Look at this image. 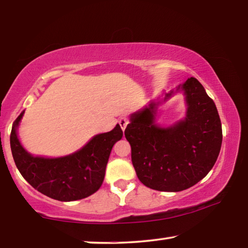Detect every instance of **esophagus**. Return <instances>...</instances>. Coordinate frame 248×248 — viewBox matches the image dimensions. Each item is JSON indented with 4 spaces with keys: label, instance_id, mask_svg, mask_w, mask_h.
<instances>
[{
    "label": "esophagus",
    "instance_id": "obj_1",
    "mask_svg": "<svg viewBox=\"0 0 248 248\" xmlns=\"http://www.w3.org/2000/svg\"><path fill=\"white\" fill-rule=\"evenodd\" d=\"M128 124H129V118H128V117H121V118L119 119V124H120V127H121V129L124 130V131L125 127H127V125H128Z\"/></svg>",
    "mask_w": 248,
    "mask_h": 248
}]
</instances>
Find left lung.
<instances>
[{
  "mask_svg": "<svg viewBox=\"0 0 248 248\" xmlns=\"http://www.w3.org/2000/svg\"><path fill=\"white\" fill-rule=\"evenodd\" d=\"M177 91L186 96L184 120L159 127L155 124L159 102H151L131 115L124 130L138 178L158 191H182L194 186L211 170L221 150V120L203 86L190 78ZM171 94L173 91L165 94L164 100Z\"/></svg>",
  "mask_w": 248,
  "mask_h": 248,
  "instance_id": "obj_1",
  "label": "left lung"
}]
</instances>
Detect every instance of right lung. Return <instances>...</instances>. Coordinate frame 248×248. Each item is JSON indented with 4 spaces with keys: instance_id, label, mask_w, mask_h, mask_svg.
Here are the masks:
<instances>
[{
    "instance_id": "1",
    "label": "right lung",
    "mask_w": 248,
    "mask_h": 248,
    "mask_svg": "<svg viewBox=\"0 0 248 248\" xmlns=\"http://www.w3.org/2000/svg\"><path fill=\"white\" fill-rule=\"evenodd\" d=\"M23 115L24 111L14 121L10 137L14 162L23 177L41 194L59 201L79 200L97 191L112 146L123 138L120 125L95 136L78 152L47 158L33 156L20 144L17 127Z\"/></svg>"
}]
</instances>
